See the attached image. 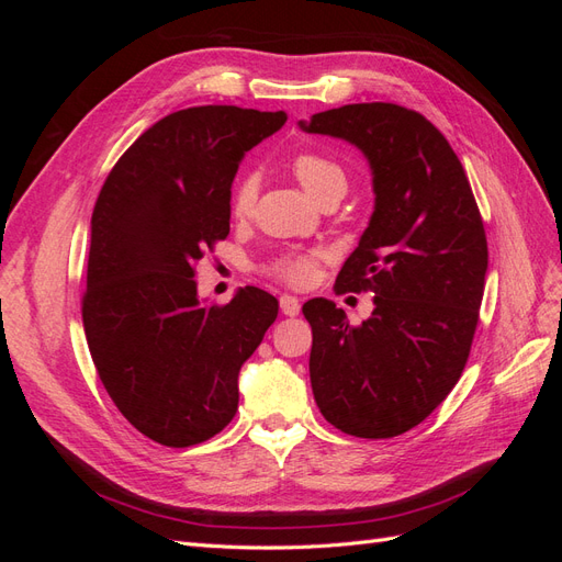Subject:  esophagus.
Wrapping results in <instances>:
<instances>
[{
	"label": "esophagus",
	"instance_id": "esophagus-1",
	"mask_svg": "<svg viewBox=\"0 0 562 562\" xmlns=\"http://www.w3.org/2000/svg\"><path fill=\"white\" fill-rule=\"evenodd\" d=\"M279 304H281V312L285 316H297L300 314V300L293 297V295H281Z\"/></svg>",
	"mask_w": 562,
	"mask_h": 562
}]
</instances>
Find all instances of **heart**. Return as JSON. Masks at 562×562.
I'll use <instances>...</instances> for the list:
<instances>
[{
  "instance_id": "obj_1",
  "label": "heart",
  "mask_w": 562,
  "mask_h": 562,
  "mask_svg": "<svg viewBox=\"0 0 562 562\" xmlns=\"http://www.w3.org/2000/svg\"><path fill=\"white\" fill-rule=\"evenodd\" d=\"M293 173L304 187V192L318 199L330 187H345L347 190V176L345 168L318 151H300L293 159ZM255 196H258V180L252 173H244L234 180L232 196H229V211L234 217H248L255 206ZM323 255L318 250L307 252H281L265 267V274L274 281H281L291 288H302L312 283L318 260Z\"/></svg>"
}]
</instances>
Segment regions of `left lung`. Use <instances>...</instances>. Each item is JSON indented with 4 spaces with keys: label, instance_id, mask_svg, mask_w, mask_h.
Masks as SVG:
<instances>
[{
    "label": "left lung",
    "instance_id": "left-lung-1",
    "mask_svg": "<svg viewBox=\"0 0 562 562\" xmlns=\"http://www.w3.org/2000/svg\"><path fill=\"white\" fill-rule=\"evenodd\" d=\"M300 126L359 147L375 187L370 225L335 281L337 295H375L372 316L351 326L326 297L302 307L314 398L339 431L394 438L462 378L487 271L483 217L446 135L415 110L356 103Z\"/></svg>",
    "mask_w": 562,
    "mask_h": 562
}]
</instances>
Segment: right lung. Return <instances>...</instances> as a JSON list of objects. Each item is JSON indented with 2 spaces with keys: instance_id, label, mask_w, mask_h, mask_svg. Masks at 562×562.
Masks as SVG:
<instances>
[{
  "instance_id": "add662e5",
  "label": "right lung",
  "mask_w": 562,
  "mask_h": 562,
  "mask_svg": "<svg viewBox=\"0 0 562 562\" xmlns=\"http://www.w3.org/2000/svg\"><path fill=\"white\" fill-rule=\"evenodd\" d=\"M285 112L234 105L164 116L110 171L91 217L83 333L98 378L143 436L190 448L239 411V370L279 314L246 285L199 304L196 262L229 234L236 168Z\"/></svg>"
}]
</instances>
